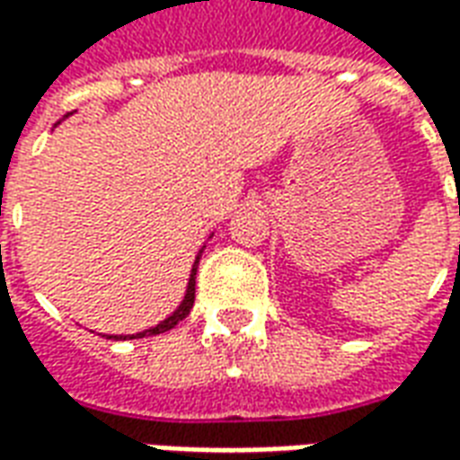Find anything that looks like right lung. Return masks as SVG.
Listing matches in <instances>:
<instances>
[{"mask_svg":"<svg viewBox=\"0 0 460 460\" xmlns=\"http://www.w3.org/2000/svg\"><path fill=\"white\" fill-rule=\"evenodd\" d=\"M61 122V120H58ZM56 122V125H58ZM204 249L207 246H201L199 253H197V259H194V263H191V273H190V280H187V290H184V298H181V303L174 308V313H170L167 318L160 320L155 328H147V330H142V332H135V335H108L111 340H135V338H150V335H160V332H167V330H172L180 320H184L187 315H190V310L191 305H194V286H197V266H199V259H201V253H204Z\"/></svg>","mask_w":460,"mask_h":460,"instance_id":"obj_1","label":"right lung"}]
</instances>
